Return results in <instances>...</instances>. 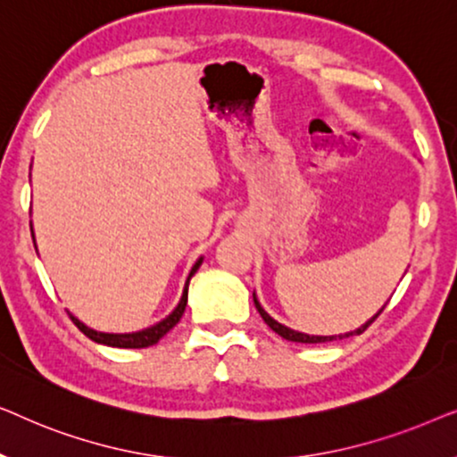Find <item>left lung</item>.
Segmentation results:
<instances>
[{
    "label": "left lung",
    "mask_w": 457,
    "mask_h": 457,
    "mask_svg": "<svg viewBox=\"0 0 457 457\" xmlns=\"http://www.w3.org/2000/svg\"><path fill=\"white\" fill-rule=\"evenodd\" d=\"M253 303H255V308H258L260 316L264 318V322L268 324V327H270V328L274 330V333L280 335V337H283V339H287V341H295V343H327V341H337V339H343V337H349V335H361V333H364V330H366L368 327H370V324H372L374 320H377V318L380 316V312L385 310V305H383V310H380L378 314L372 318V320H368V322L364 324V327H360L358 330H352V333H347V335H339V337H337V335H335V337H314V335H312V337H310V335L297 333V330H291V328H287V327H283V324H280V322L274 320V318L268 316L266 312H264V308H262V305L258 303V299H255V295H253Z\"/></svg>",
    "instance_id": "1"
}]
</instances>
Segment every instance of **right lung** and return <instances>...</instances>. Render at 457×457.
<instances>
[{
    "label": "right lung",
    "instance_id": "1",
    "mask_svg": "<svg viewBox=\"0 0 457 457\" xmlns=\"http://www.w3.org/2000/svg\"><path fill=\"white\" fill-rule=\"evenodd\" d=\"M202 266V260L195 262V266L191 268L189 272V278H187V285H185V291H183V297H180V302L177 305V310L172 312L170 316L166 318V320H162L160 324H155L152 328H145V330H139V333H130V335H110V333H97V330H93L89 327H85L83 322H79L77 318H72V322L77 324L79 330L83 335L89 337L91 341L96 343H104V345H110V347H129V349H141V347H149V345H155L162 337H164L168 330L172 327H177V322L180 320V316H183L185 312V305H187V293H189V280L193 274L197 272V268Z\"/></svg>",
    "mask_w": 457,
    "mask_h": 457
}]
</instances>
